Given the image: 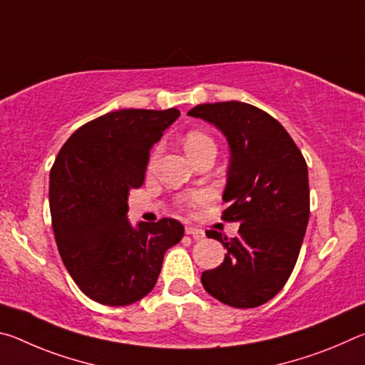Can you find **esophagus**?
<instances>
[{"label": "esophagus", "mask_w": 365, "mask_h": 365, "mask_svg": "<svg viewBox=\"0 0 365 365\" xmlns=\"http://www.w3.org/2000/svg\"><path fill=\"white\" fill-rule=\"evenodd\" d=\"M185 232H187V235H191V237H193L195 240H201V238H205V232H202L201 228H196V227H191V225H188L187 228H185Z\"/></svg>", "instance_id": "34e87169"}]
</instances>
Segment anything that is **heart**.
<instances>
[{
    "mask_svg": "<svg viewBox=\"0 0 365 365\" xmlns=\"http://www.w3.org/2000/svg\"><path fill=\"white\" fill-rule=\"evenodd\" d=\"M183 145H185V151H187L190 159L195 158L196 154H200L201 151L209 150V148H215L214 140L209 137L207 133L200 132V130H191L185 135ZM158 153H159V146L154 148V151L151 154V164L154 163V159H156ZM205 200H206L205 193H193V195H190L187 200H185V205L196 207V206H200Z\"/></svg>",
    "mask_w": 365,
    "mask_h": 365,
    "instance_id": "b5f03b06",
    "label": "heart"
}]
</instances>
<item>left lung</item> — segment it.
Returning a JSON list of instances; mask_svg holds the SVG:
<instances>
[{
  "mask_svg": "<svg viewBox=\"0 0 365 365\" xmlns=\"http://www.w3.org/2000/svg\"><path fill=\"white\" fill-rule=\"evenodd\" d=\"M188 115L214 123L230 146L222 219L238 237L207 230L227 248L224 262L205 270L206 292L232 307H257L285 287L309 222L307 164L282 123L248 103L197 104Z\"/></svg>",
  "mask_w": 365,
  "mask_h": 365,
  "instance_id": "obj_1",
  "label": "left lung"
}]
</instances>
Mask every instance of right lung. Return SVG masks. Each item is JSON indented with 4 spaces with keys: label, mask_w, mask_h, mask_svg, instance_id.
<instances>
[{
    "label": "right lung",
    "mask_w": 365,
    "mask_h": 365,
    "mask_svg": "<svg viewBox=\"0 0 365 365\" xmlns=\"http://www.w3.org/2000/svg\"><path fill=\"white\" fill-rule=\"evenodd\" d=\"M180 115L119 109L85 123L61 148L49 172V209L61 259L82 292L100 304L128 306L156 285L164 255L183 237L175 219H127L150 150Z\"/></svg>",
    "instance_id": "1"
}]
</instances>
